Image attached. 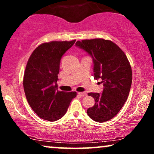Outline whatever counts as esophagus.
<instances>
[{
    "instance_id": "34e87169",
    "label": "esophagus",
    "mask_w": 154,
    "mask_h": 154,
    "mask_svg": "<svg viewBox=\"0 0 154 154\" xmlns=\"http://www.w3.org/2000/svg\"><path fill=\"white\" fill-rule=\"evenodd\" d=\"M79 94L81 96H82V97H85V96H86V92H79Z\"/></svg>"
}]
</instances>
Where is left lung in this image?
Here are the masks:
<instances>
[{"label": "left lung", "mask_w": 154, "mask_h": 154, "mask_svg": "<svg viewBox=\"0 0 154 154\" xmlns=\"http://www.w3.org/2000/svg\"><path fill=\"white\" fill-rule=\"evenodd\" d=\"M75 45L91 56L94 79H101L102 94L90 92L95 104L87 110L90 119L104 123L113 119L123 106L131 88L132 69L125 54L113 42L102 38L78 41Z\"/></svg>", "instance_id": "8db88e82"}]
</instances>
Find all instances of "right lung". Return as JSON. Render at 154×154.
<instances>
[{"instance_id":"1","label":"right lung","mask_w":154,"mask_h":154,"mask_svg":"<svg viewBox=\"0 0 154 154\" xmlns=\"http://www.w3.org/2000/svg\"><path fill=\"white\" fill-rule=\"evenodd\" d=\"M75 42L44 43L33 50L27 62L23 80L25 95L31 109L44 120L60 119L76 97L75 92L59 91L56 88L61 59Z\"/></svg>"}]
</instances>
